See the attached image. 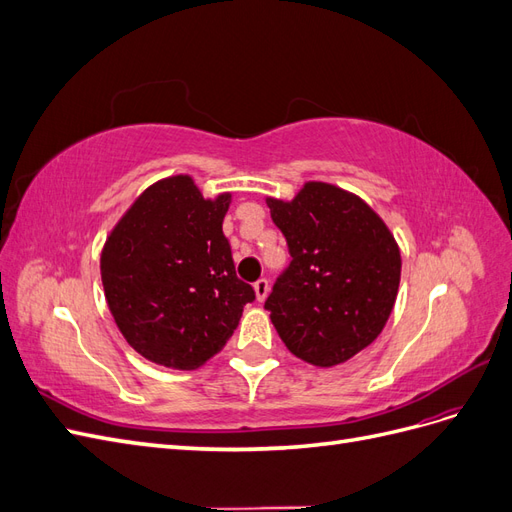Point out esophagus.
Returning a JSON list of instances; mask_svg holds the SVG:
<instances>
[{"instance_id":"1","label":"esophagus","mask_w":512,"mask_h":512,"mask_svg":"<svg viewBox=\"0 0 512 512\" xmlns=\"http://www.w3.org/2000/svg\"><path fill=\"white\" fill-rule=\"evenodd\" d=\"M254 292H256V299L262 303L267 299V294H269V282L265 280V277H260V280L254 284Z\"/></svg>"}]
</instances>
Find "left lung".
Wrapping results in <instances>:
<instances>
[{"mask_svg":"<svg viewBox=\"0 0 512 512\" xmlns=\"http://www.w3.org/2000/svg\"><path fill=\"white\" fill-rule=\"evenodd\" d=\"M267 205L292 256L265 301L273 327L305 363H346L393 312L399 245L363 198L331 183L307 181L292 200Z\"/></svg>","mask_w":512,"mask_h":512,"instance_id":"left-lung-1","label":"left lung"}]
</instances>
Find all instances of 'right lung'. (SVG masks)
I'll use <instances>...</instances> for the list:
<instances>
[{"label": "right lung", "mask_w": 512, "mask_h": 512, "mask_svg": "<svg viewBox=\"0 0 512 512\" xmlns=\"http://www.w3.org/2000/svg\"><path fill=\"white\" fill-rule=\"evenodd\" d=\"M232 194L205 198L190 175L160 179L123 213L100 256L108 309L147 361L190 371L235 333L254 288L235 273L222 222Z\"/></svg>", "instance_id": "add662e5"}]
</instances>
